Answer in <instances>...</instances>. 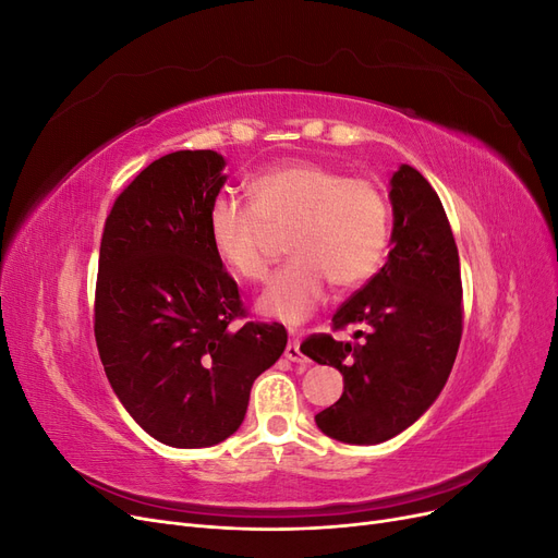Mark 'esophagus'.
Here are the masks:
<instances>
[{
    "mask_svg": "<svg viewBox=\"0 0 558 558\" xmlns=\"http://www.w3.org/2000/svg\"><path fill=\"white\" fill-rule=\"evenodd\" d=\"M283 356L289 359L291 363H300V365H307V359L302 356V351H300V342L295 340V337H291L289 340V344H286V351H283Z\"/></svg>",
    "mask_w": 558,
    "mask_h": 558,
    "instance_id": "1",
    "label": "esophagus"
}]
</instances>
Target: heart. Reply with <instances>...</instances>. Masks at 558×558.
Segmentation results:
<instances>
[{
    "label": "heart",
    "mask_w": 558,
    "mask_h": 558,
    "mask_svg": "<svg viewBox=\"0 0 558 558\" xmlns=\"http://www.w3.org/2000/svg\"><path fill=\"white\" fill-rule=\"evenodd\" d=\"M248 193L251 202L216 195L207 232L232 275L263 281L272 260V232L289 230L291 260L258 298L263 316L295 326L318 310L330 281L353 289L379 269L391 240V205L377 181L293 160L253 177Z\"/></svg>",
    "instance_id": "obj_1"
}]
</instances>
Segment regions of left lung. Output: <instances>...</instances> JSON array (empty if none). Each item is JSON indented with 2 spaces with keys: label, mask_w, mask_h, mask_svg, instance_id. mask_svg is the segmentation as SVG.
<instances>
[{
  "label": "left lung",
  "mask_w": 558,
  "mask_h": 558,
  "mask_svg": "<svg viewBox=\"0 0 558 558\" xmlns=\"http://www.w3.org/2000/svg\"><path fill=\"white\" fill-rule=\"evenodd\" d=\"M391 251L379 272L335 312L332 328L363 326L359 342L312 335L300 351L344 377L316 414L332 440L379 445L424 414L445 388L463 332L459 248L433 185L414 167L391 177Z\"/></svg>",
  "instance_id": "1"
}]
</instances>
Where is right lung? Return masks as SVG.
Listing matches in <instances>:
<instances>
[{
    "label": "right lung",
    "mask_w": 558,
    "mask_h": 558,
    "mask_svg": "<svg viewBox=\"0 0 558 558\" xmlns=\"http://www.w3.org/2000/svg\"><path fill=\"white\" fill-rule=\"evenodd\" d=\"M216 150L150 162L116 197L99 244L95 342L130 416L158 442L199 449L242 426L256 377L286 349L281 324H244L240 289L211 248Z\"/></svg>",
    "instance_id": "1"
}]
</instances>
